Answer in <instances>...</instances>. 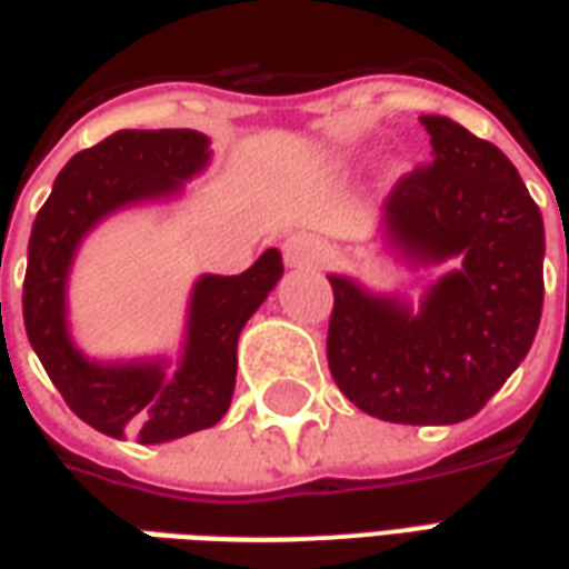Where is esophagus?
Wrapping results in <instances>:
<instances>
[{
	"mask_svg": "<svg viewBox=\"0 0 569 569\" xmlns=\"http://www.w3.org/2000/svg\"><path fill=\"white\" fill-rule=\"evenodd\" d=\"M283 256L286 264H292V268H301V264H322L326 256H329V247H326V240L313 234H292L283 243Z\"/></svg>",
	"mask_w": 569,
	"mask_h": 569,
	"instance_id": "obj_1",
	"label": "esophagus"
}]
</instances>
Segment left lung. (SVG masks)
<instances>
[{"label":"left lung","mask_w":569,"mask_h":569,"mask_svg":"<svg viewBox=\"0 0 569 569\" xmlns=\"http://www.w3.org/2000/svg\"><path fill=\"white\" fill-rule=\"evenodd\" d=\"M432 158L396 182L383 224L418 261L460 259L418 310L335 292L326 357L338 390L371 418L441 427L478 415L527 357L542 313V216L515 163L445 116H423Z\"/></svg>","instance_id":"1"}]
</instances>
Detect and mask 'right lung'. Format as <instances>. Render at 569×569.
<instances>
[{
  "mask_svg": "<svg viewBox=\"0 0 569 569\" xmlns=\"http://www.w3.org/2000/svg\"><path fill=\"white\" fill-rule=\"evenodd\" d=\"M207 161L210 140L198 130H118L69 158L32 222L27 338L67 406L112 439L158 445L219 423L234 393L240 329L283 273L280 252L264 249L249 271L200 277L188 305L186 350L170 378L163 362L103 366L69 341L67 277L81 237L128 203L179 191Z\"/></svg>",
  "mask_w": 569,
  "mask_h": 569,
  "instance_id": "add662e5",
  "label": "right lung"
}]
</instances>
